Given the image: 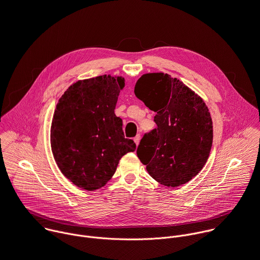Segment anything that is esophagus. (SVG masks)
<instances>
[{"label": "esophagus", "mask_w": 260, "mask_h": 260, "mask_svg": "<svg viewBox=\"0 0 260 260\" xmlns=\"http://www.w3.org/2000/svg\"><path fill=\"white\" fill-rule=\"evenodd\" d=\"M140 138H141V137H140V135H139V134H138V135H136V136L134 137V142L136 143V145H138V144H139V142H140Z\"/></svg>", "instance_id": "1"}]
</instances>
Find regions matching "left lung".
<instances>
[{"mask_svg": "<svg viewBox=\"0 0 260 260\" xmlns=\"http://www.w3.org/2000/svg\"><path fill=\"white\" fill-rule=\"evenodd\" d=\"M135 95L155 112L156 128L145 133L137 156L158 183L177 187L203 168L212 145V121L202 99L177 78L148 73L136 82Z\"/></svg>", "mask_w": 260, "mask_h": 260, "instance_id": "8db88e82", "label": "left lung"}]
</instances>
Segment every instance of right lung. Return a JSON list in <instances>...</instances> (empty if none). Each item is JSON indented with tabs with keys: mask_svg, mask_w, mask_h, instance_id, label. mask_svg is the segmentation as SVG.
Here are the masks:
<instances>
[{
	"mask_svg": "<svg viewBox=\"0 0 260 260\" xmlns=\"http://www.w3.org/2000/svg\"><path fill=\"white\" fill-rule=\"evenodd\" d=\"M125 85L111 75L77 81L59 100L51 127V145L62 174L77 187L93 191L107 184L119 160L136 144L127 139L115 115Z\"/></svg>",
	"mask_w": 260,
	"mask_h": 260,
	"instance_id": "1",
	"label": "right lung"
}]
</instances>
